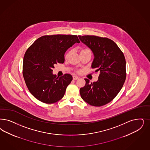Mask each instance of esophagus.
<instances>
[{"instance_id": "34e87169", "label": "esophagus", "mask_w": 150, "mask_h": 150, "mask_svg": "<svg viewBox=\"0 0 150 150\" xmlns=\"http://www.w3.org/2000/svg\"><path fill=\"white\" fill-rule=\"evenodd\" d=\"M72 78H73V80H76L79 79V77L76 76H74L72 77Z\"/></svg>"}]
</instances>
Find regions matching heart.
Returning a JSON list of instances; mask_svg holds the SVG:
<instances>
[{
  "mask_svg": "<svg viewBox=\"0 0 150 150\" xmlns=\"http://www.w3.org/2000/svg\"><path fill=\"white\" fill-rule=\"evenodd\" d=\"M91 52V50L90 49H88V47H83L81 50H80V54H82L83 52ZM71 54V51L69 50L65 54V58H67L70 55V54ZM80 72V71H77V72Z\"/></svg>",
  "mask_w": 150,
  "mask_h": 150,
  "instance_id": "obj_1",
  "label": "heart"
}]
</instances>
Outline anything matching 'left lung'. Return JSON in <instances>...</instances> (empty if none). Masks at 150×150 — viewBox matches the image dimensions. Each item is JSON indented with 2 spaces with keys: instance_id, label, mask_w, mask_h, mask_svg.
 <instances>
[{
  "instance_id": "1",
  "label": "left lung",
  "mask_w": 150,
  "mask_h": 150,
  "mask_svg": "<svg viewBox=\"0 0 150 150\" xmlns=\"http://www.w3.org/2000/svg\"><path fill=\"white\" fill-rule=\"evenodd\" d=\"M79 38L93 52L91 67L100 71L98 80L80 88L81 98L89 105L101 106L111 102L120 91L126 78V60L117 44L107 38L84 35Z\"/></svg>"
}]
</instances>
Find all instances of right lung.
Segmentation results:
<instances>
[{
  "label": "right lung",
  "mask_w": 150,
  "mask_h": 150,
  "mask_svg": "<svg viewBox=\"0 0 150 150\" xmlns=\"http://www.w3.org/2000/svg\"><path fill=\"white\" fill-rule=\"evenodd\" d=\"M76 42H80L77 35H44L26 50L23 59V77L30 93L42 103H55L64 96L72 76L65 74L57 77L52 73V69L57 63H64L65 52Z\"/></svg>",
  "instance_id": "obj_1"
}]
</instances>
